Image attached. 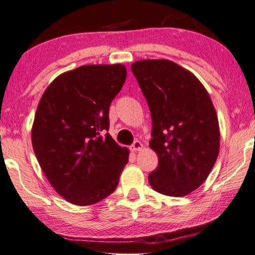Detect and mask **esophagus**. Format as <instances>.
Segmentation results:
<instances>
[{
	"label": "esophagus",
	"instance_id": "esophagus-1",
	"mask_svg": "<svg viewBox=\"0 0 255 255\" xmlns=\"http://www.w3.org/2000/svg\"><path fill=\"white\" fill-rule=\"evenodd\" d=\"M141 148H143V144H141L139 140H135L134 143L131 145V150L132 151H140Z\"/></svg>",
	"mask_w": 255,
	"mask_h": 255
}]
</instances>
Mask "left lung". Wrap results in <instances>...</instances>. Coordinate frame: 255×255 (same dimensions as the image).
<instances>
[{
    "label": "left lung",
    "mask_w": 255,
    "mask_h": 255,
    "mask_svg": "<svg viewBox=\"0 0 255 255\" xmlns=\"http://www.w3.org/2000/svg\"><path fill=\"white\" fill-rule=\"evenodd\" d=\"M131 70L151 111L150 147L159 160L148 183L165 196H187L206 180L219 153L210 95L192 72L168 59L137 61Z\"/></svg>",
    "instance_id": "8db88e82"
}]
</instances>
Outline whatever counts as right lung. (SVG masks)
<instances>
[{"label": "right lung", "instance_id": "obj_1", "mask_svg": "<svg viewBox=\"0 0 255 255\" xmlns=\"http://www.w3.org/2000/svg\"><path fill=\"white\" fill-rule=\"evenodd\" d=\"M127 79L123 64L82 65L56 77L36 110L32 147L49 183L78 206L114 192L128 160L109 131V108Z\"/></svg>", "mask_w": 255, "mask_h": 255}]
</instances>
